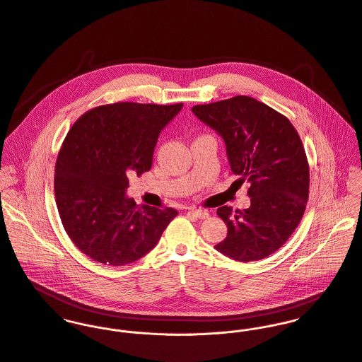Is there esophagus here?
<instances>
[{
  "label": "esophagus",
  "instance_id": "obj_1",
  "mask_svg": "<svg viewBox=\"0 0 362 362\" xmlns=\"http://www.w3.org/2000/svg\"><path fill=\"white\" fill-rule=\"evenodd\" d=\"M190 213L199 219H206L209 217V213L206 210H197V209H190Z\"/></svg>",
  "mask_w": 362,
  "mask_h": 362
}]
</instances>
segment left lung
Instances as JSON below:
<instances>
[{
  "instance_id": "left-lung-1",
  "label": "left lung",
  "mask_w": 362,
  "mask_h": 362,
  "mask_svg": "<svg viewBox=\"0 0 362 362\" xmlns=\"http://www.w3.org/2000/svg\"><path fill=\"white\" fill-rule=\"evenodd\" d=\"M192 112L223 139L232 172L250 183L249 209H218L228 235L216 249L238 262L270 256L296 229L309 197V165L295 127L243 95L196 105Z\"/></svg>"
}]
</instances>
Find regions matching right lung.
Instances as JSON below:
<instances>
[{"instance_id": "right-lung-1", "label": "right lung", "mask_w": 362, "mask_h": 362, "mask_svg": "<svg viewBox=\"0 0 362 362\" xmlns=\"http://www.w3.org/2000/svg\"><path fill=\"white\" fill-rule=\"evenodd\" d=\"M182 106H98L66 136L56 162V204L74 245L92 260L124 266L141 259L177 216L169 207L137 206L126 190L130 175L151 169L159 133Z\"/></svg>"}]
</instances>
